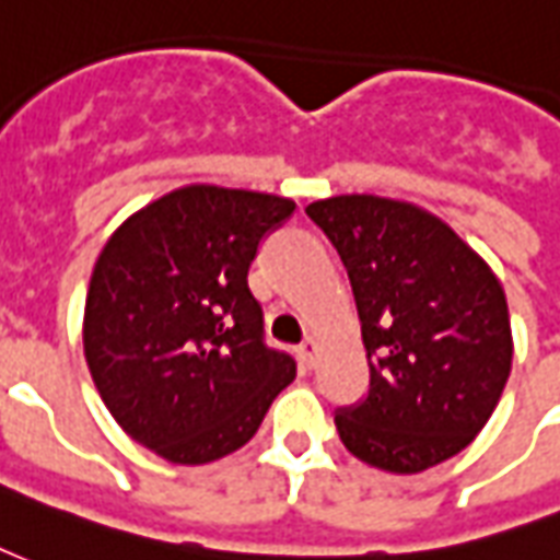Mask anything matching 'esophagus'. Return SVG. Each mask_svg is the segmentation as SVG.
Listing matches in <instances>:
<instances>
[{
	"label": "esophagus",
	"mask_w": 560,
	"mask_h": 560,
	"mask_svg": "<svg viewBox=\"0 0 560 560\" xmlns=\"http://www.w3.org/2000/svg\"><path fill=\"white\" fill-rule=\"evenodd\" d=\"M317 355H320V343L314 341V338H305L300 347V359L305 368H314L317 364Z\"/></svg>",
	"instance_id": "34e87169"
}]
</instances>
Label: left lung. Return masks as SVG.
I'll return each mask as SVG.
<instances>
[{
  "label": "left lung",
  "mask_w": 560,
  "mask_h": 560,
  "mask_svg": "<svg viewBox=\"0 0 560 560\" xmlns=\"http://www.w3.org/2000/svg\"><path fill=\"white\" fill-rule=\"evenodd\" d=\"M305 213L347 267L371 368L368 397L335 412L343 448L392 475L445 463L483 430L511 376L501 281L412 201L335 196Z\"/></svg>",
  "instance_id": "obj_1"
}]
</instances>
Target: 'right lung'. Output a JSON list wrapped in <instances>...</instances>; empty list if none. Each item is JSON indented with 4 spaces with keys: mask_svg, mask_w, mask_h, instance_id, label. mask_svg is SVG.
I'll use <instances>...</instances> for the list:
<instances>
[{
    "mask_svg": "<svg viewBox=\"0 0 560 560\" xmlns=\"http://www.w3.org/2000/svg\"><path fill=\"white\" fill-rule=\"evenodd\" d=\"M291 198L189 184L136 210L91 272L82 347L121 430L205 466L243 448L296 362L264 343L248 267Z\"/></svg>",
    "mask_w": 560,
    "mask_h": 560,
    "instance_id": "1",
    "label": "right lung"
}]
</instances>
